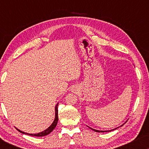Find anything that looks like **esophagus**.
Here are the masks:
<instances>
[{"label": "esophagus", "mask_w": 149, "mask_h": 149, "mask_svg": "<svg viewBox=\"0 0 149 149\" xmlns=\"http://www.w3.org/2000/svg\"><path fill=\"white\" fill-rule=\"evenodd\" d=\"M74 91H75V92H77V90H74Z\"/></svg>", "instance_id": "obj_1"}]
</instances>
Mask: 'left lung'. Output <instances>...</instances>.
<instances>
[{"mask_svg":"<svg viewBox=\"0 0 149 149\" xmlns=\"http://www.w3.org/2000/svg\"><path fill=\"white\" fill-rule=\"evenodd\" d=\"M121 125V126H122ZM91 130H93V131H95V132H110V131H112V130H110V131H100V130H94V129H92V128H91ZM117 129V128H115V129H114V130H116Z\"/></svg>","mask_w":149,"mask_h":149,"instance_id":"left-lung-1","label":"left lung"}]
</instances>
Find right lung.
I'll list each match as a JSON object with an SVG mask.
<instances>
[{
    "instance_id": "add662e5",
    "label": "right lung",
    "mask_w": 149,
    "mask_h": 149,
    "mask_svg": "<svg viewBox=\"0 0 149 149\" xmlns=\"http://www.w3.org/2000/svg\"><path fill=\"white\" fill-rule=\"evenodd\" d=\"M58 104L56 105V117H55V120L53 122V123L52 124V125L50 126L49 127L47 128V129L45 130V131L40 132V133H38V134H27V133H25V132H22L20 131V130H17L19 132H21L22 134H27V135H30V136H38V137H40V136H45L46 135H48L49 134H50L51 132H52L53 130L55 129V127H56L57 125V123H58Z\"/></svg>"
}]
</instances>
